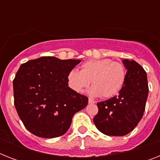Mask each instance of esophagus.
Instances as JSON below:
<instances>
[{
    "mask_svg": "<svg viewBox=\"0 0 160 160\" xmlns=\"http://www.w3.org/2000/svg\"><path fill=\"white\" fill-rule=\"evenodd\" d=\"M88 101H89V104H94V103H95V101H94L92 99H90V98H89V100H88Z\"/></svg>",
    "mask_w": 160,
    "mask_h": 160,
    "instance_id": "1",
    "label": "esophagus"
}]
</instances>
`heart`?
Segmentation results:
<instances>
[{
	"label": "heart",
	"instance_id": "heart-1",
	"mask_svg": "<svg viewBox=\"0 0 160 160\" xmlns=\"http://www.w3.org/2000/svg\"><path fill=\"white\" fill-rule=\"evenodd\" d=\"M126 77V69L122 63L104 58L85 61L81 70L72 69L68 73L67 80L69 86L77 93L82 92L91 82L90 95L109 99L119 94Z\"/></svg>",
	"mask_w": 160,
	"mask_h": 160
}]
</instances>
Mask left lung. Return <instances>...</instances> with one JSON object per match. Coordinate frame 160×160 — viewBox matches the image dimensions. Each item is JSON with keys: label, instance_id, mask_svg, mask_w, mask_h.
<instances>
[{"label": "left lung", "instance_id": "8db88e82", "mask_svg": "<svg viewBox=\"0 0 160 160\" xmlns=\"http://www.w3.org/2000/svg\"><path fill=\"white\" fill-rule=\"evenodd\" d=\"M127 77L119 95L97 103L95 126L109 136H124L137 126L144 115L149 94L145 70L134 60H123Z\"/></svg>", "mask_w": 160, "mask_h": 160}]
</instances>
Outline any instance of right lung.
<instances>
[{
	"label": "right lung",
	"instance_id": "1",
	"mask_svg": "<svg viewBox=\"0 0 160 160\" xmlns=\"http://www.w3.org/2000/svg\"><path fill=\"white\" fill-rule=\"evenodd\" d=\"M80 60L43 56L20 66L13 80L14 104L29 131L42 138L65 134L88 98L68 86L67 75Z\"/></svg>",
	"mask_w": 160,
	"mask_h": 160
}]
</instances>
